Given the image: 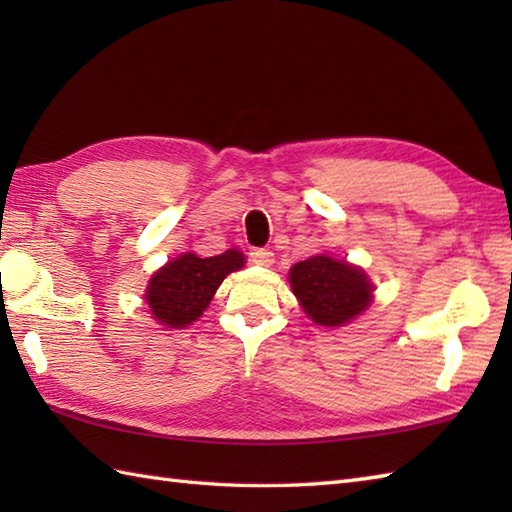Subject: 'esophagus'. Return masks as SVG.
<instances>
[{"mask_svg": "<svg viewBox=\"0 0 512 512\" xmlns=\"http://www.w3.org/2000/svg\"><path fill=\"white\" fill-rule=\"evenodd\" d=\"M250 262L259 266H270L275 262V253L268 248H253L250 250Z\"/></svg>", "mask_w": 512, "mask_h": 512, "instance_id": "obj_1", "label": "esophagus"}]
</instances>
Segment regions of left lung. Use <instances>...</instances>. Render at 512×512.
Returning a JSON list of instances; mask_svg holds the SVG:
<instances>
[{
	"label": "left lung",
	"instance_id": "1",
	"mask_svg": "<svg viewBox=\"0 0 512 512\" xmlns=\"http://www.w3.org/2000/svg\"><path fill=\"white\" fill-rule=\"evenodd\" d=\"M288 281L303 312L328 328L350 323L372 303L374 286L365 270L328 255H314L295 264Z\"/></svg>",
	"mask_w": 512,
	"mask_h": 512
}]
</instances>
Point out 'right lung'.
<instances>
[{"label": "right lung", "mask_w": 512, "mask_h": 512, "mask_svg": "<svg viewBox=\"0 0 512 512\" xmlns=\"http://www.w3.org/2000/svg\"><path fill=\"white\" fill-rule=\"evenodd\" d=\"M244 266L235 248L215 257L184 253L151 275L145 301L154 319L167 328H187L202 317L226 275Z\"/></svg>", "instance_id": "1"}]
</instances>
